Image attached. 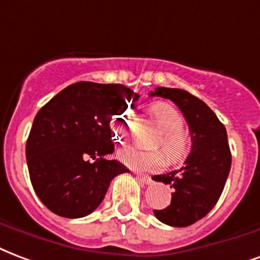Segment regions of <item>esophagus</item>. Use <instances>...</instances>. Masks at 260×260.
<instances>
[{"label": "esophagus", "mask_w": 260, "mask_h": 260, "mask_svg": "<svg viewBox=\"0 0 260 260\" xmlns=\"http://www.w3.org/2000/svg\"><path fill=\"white\" fill-rule=\"evenodd\" d=\"M137 179L140 182L145 183V185H149L152 182V178L149 175H142V174H137Z\"/></svg>", "instance_id": "34e87169"}]
</instances>
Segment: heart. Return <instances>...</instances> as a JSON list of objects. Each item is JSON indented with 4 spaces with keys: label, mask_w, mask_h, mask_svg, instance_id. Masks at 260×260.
Returning a JSON list of instances; mask_svg holds the SVG:
<instances>
[{
    "label": "heart",
    "mask_w": 260,
    "mask_h": 260,
    "mask_svg": "<svg viewBox=\"0 0 260 260\" xmlns=\"http://www.w3.org/2000/svg\"><path fill=\"white\" fill-rule=\"evenodd\" d=\"M151 114L155 119L160 133L163 134L159 145L166 155L174 163L183 160L192 151V137L183 132V118L178 111L166 103H156L151 107ZM115 134L120 141L128 137V114L120 112L112 120ZM119 157L124 165L140 171H155L165 166L166 156L160 151H141L136 146H127L119 152Z\"/></svg>",
    "instance_id": "obj_1"
}]
</instances>
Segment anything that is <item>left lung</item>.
Instances as JSON below:
<instances>
[{
    "label": "left lung",
    "mask_w": 260,
    "mask_h": 260,
    "mask_svg": "<svg viewBox=\"0 0 260 260\" xmlns=\"http://www.w3.org/2000/svg\"><path fill=\"white\" fill-rule=\"evenodd\" d=\"M149 95L173 101L190 130L192 151L183 167L152 177L174 189L169 206L165 210H153L156 218L166 225L185 228L211 211L225 188L232 166L228 134L211 108L189 91L156 87Z\"/></svg>",
    "instance_id": "1"
}]
</instances>
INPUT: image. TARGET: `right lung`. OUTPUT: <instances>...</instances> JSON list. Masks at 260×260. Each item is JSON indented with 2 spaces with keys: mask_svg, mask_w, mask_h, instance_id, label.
<instances>
[{
  "mask_svg": "<svg viewBox=\"0 0 260 260\" xmlns=\"http://www.w3.org/2000/svg\"><path fill=\"white\" fill-rule=\"evenodd\" d=\"M138 97L119 83L77 82L38 111L26 157L32 188L50 211L64 218L89 215L111 181L127 173L120 161L105 157L115 149L109 122Z\"/></svg>",
  "mask_w": 260,
  "mask_h": 260,
  "instance_id": "obj_1",
  "label": "right lung"
}]
</instances>
